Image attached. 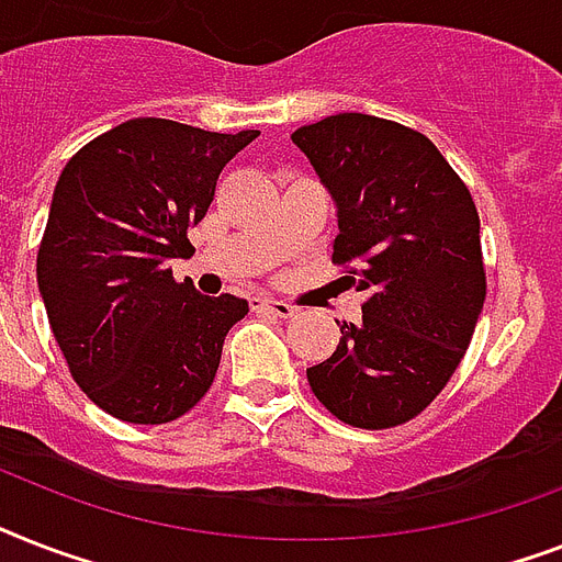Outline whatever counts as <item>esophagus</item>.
I'll return each mask as SVG.
<instances>
[{
    "mask_svg": "<svg viewBox=\"0 0 562 562\" xmlns=\"http://www.w3.org/2000/svg\"><path fill=\"white\" fill-rule=\"evenodd\" d=\"M254 312H262V315H273V317H294V312H297V308L289 306L285 300L254 297Z\"/></svg>",
    "mask_w": 562,
    "mask_h": 562,
    "instance_id": "obj_1",
    "label": "esophagus"
}]
</instances>
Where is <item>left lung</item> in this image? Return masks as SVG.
Wrapping results in <instances>:
<instances>
[{
    "label": "left lung",
    "mask_w": 562,
    "mask_h": 562,
    "mask_svg": "<svg viewBox=\"0 0 562 562\" xmlns=\"http://www.w3.org/2000/svg\"><path fill=\"white\" fill-rule=\"evenodd\" d=\"M291 143L335 203L333 262L368 294L359 324L308 368L335 417L391 428L417 417L463 352L484 306L479 212L428 136L368 113L297 127Z\"/></svg>",
    "instance_id": "8db88e82"
}]
</instances>
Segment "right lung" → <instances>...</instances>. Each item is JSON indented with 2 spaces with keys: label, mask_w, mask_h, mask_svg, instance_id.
<instances>
[{
  "label": "right lung",
  "mask_w": 562,
  "mask_h": 562,
  "mask_svg": "<svg viewBox=\"0 0 562 562\" xmlns=\"http://www.w3.org/2000/svg\"><path fill=\"white\" fill-rule=\"evenodd\" d=\"M259 131L212 134L131 119L83 145L57 178L37 254V289L57 347L110 417L160 426L210 391L247 300L175 282L192 256L221 169Z\"/></svg>",
  "instance_id": "1"
}]
</instances>
